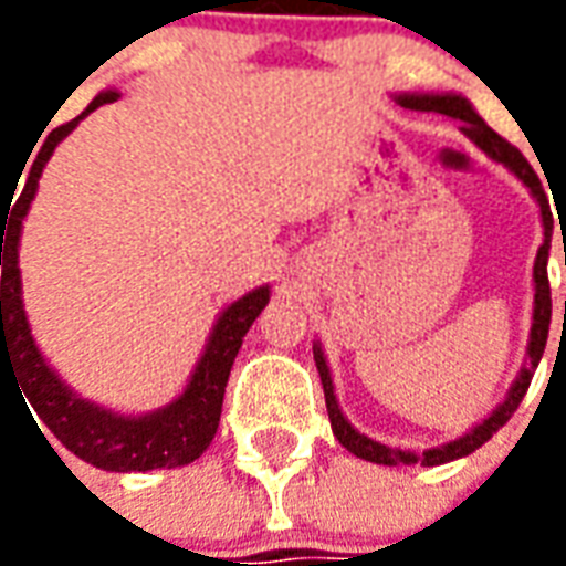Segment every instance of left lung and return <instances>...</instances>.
Instances as JSON below:
<instances>
[{"mask_svg":"<svg viewBox=\"0 0 566 566\" xmlns=\"http://www.w3.org/2000/svg\"><path fill=\"white\" fill-rule=\"evenodd\" d=\"M400 105L406 108H416V112H437V115L454 117V120H463V136L470 142H475V148H482L494 163H503L518 181H522L531 197L536 199L539 206V218H543V245L536 251V263H534V321H531V339H527V357H524L522 373L515 376L512 381L510 394L506 400L485 418L479 421L473 430H467L463 437L451 439V442H442L437 449H424L421 454L418 451H406V449H391L385 442H376V439L364 437L360 430L352 427V421L343 416L339 409V400L333 394V379H331V367H327V357L321 352V345L315 343V367L321 373V385H324V400H327V416H331L333 437L343 442L345 449L364 458L369 463H385V467H397V463H421V467H437V463H449L458 461L463 454H470L479 446H485L488 439L497 433L500 427L506 424L512 418V412L518 409L522 397L531 388V379H534V369L539 367V357L546 352V339H548V324H552V291H548V248H552V227H555V218H552V209H548V197L539 178H536L534 166L524 160V154L515 145L497 136L494 129L488 127L482 117L475 115V108L470 105V99H463L461 93H403L397 96ZM564 266H566V239H564Z\"/></svg>","mask_w":566,"mask_h":566,"instance_id":"obj_1","label":"left lung"}]
</instances>
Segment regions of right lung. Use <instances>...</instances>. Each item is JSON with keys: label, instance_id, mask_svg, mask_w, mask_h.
Listing matches in <instances>:
<instances>
[{"label": "right lung", "instance_id": "1", "mask_svg": "<svg viewBox=\"0 0 566 566\" xmlns=\"http://www.w3.org/2000/svg\"><path fill=\"white\" fill-rule=\"evenodd\" d=\"M117 96H120L117 91L99 93L75 120L56 127L32 163L23 193L14 197V206L8 209L11 214H2L0 206V373L2 367H8L18 376L20 388L35 409V416L42 418L48 430L72 454H78L81 461L93 463L99 470H112V473H145V470H160V467H169V470L185 467L209 449L218 421H221L223 388L230 379L235 355L242 348V336L258 321L263 306L270 303V284L248 291L245 296H239L235 303L223 308L211 327L206 352L197 360V369L187 381V388L163 409H154L145 416H120V412H112L105 406L78 397L51 369V364L44 360L39 345L32 339L30 321L23 312V287H20L18 266L20 230H23L30 202L35 199V190H39L44 163L51 160L56 145L78 127V120L96 112L99 105L115 103Z\"/></svg>", "mask_w": 566, "mask_h": 566}]
</instances>
